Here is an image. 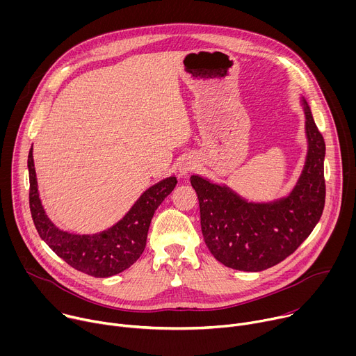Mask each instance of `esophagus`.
Masks as SVG:
<instances>
[{"label": "esophagus", "instance_id": "34e87169", "mask_svg": "<svg viewBox=\"0 0 356 356\" xmlns=\"http://www.w3.org/2000/svg\"><path fill=\"white\" fill-rule=\"evenodd\" d=\"M195 168V162L191 158H186L180 165H179V175L180 176H187L193 169Z\"/></svg>", "mask_w": 356, "mask_h": 356}]
</instances>
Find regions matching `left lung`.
<instances>
[{
  "mask_svg": "<svg viewBox=\"0 0 356 356\" xmlns=\"http://www.w3.org/2000/svg\"><path fill=\"white\" fill-rule=\"evenodd\" d=\"M307 155L293 188L283 197L252 201L224 183L193 175L201 231L213 257L222 265L261 272L286 259L318 224L325 202V142L306 97L300 95Z\"/></svg>",
  "mask_w": 356,
  "mask_h": 356,
  "instance_id": "1",
  "label": "left lung"
}]
</instances>
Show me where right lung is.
<instances>
[{
  "label": "right lung",
  "mask_w": 356,
  "mask_h": 356,
  "mask_svg": "<svg viewBox=\"0 0 356 356\" xmlns=\"http://www.w3.org/2000/svg\"><path fill=\"white\" fill-rule=\"evenodd\" d=\"M28 170L29 207L39 236L72 268L94 277L118 275L138 261L146 245L152 217L177 184L175 175L165 177L146 188L128 213L110 228L92 234H77L59 228L47 217L38 190L32 146L28 155Z\"/></svg>",
  "instance_id": "right-lung-1"
}]
</instances>
